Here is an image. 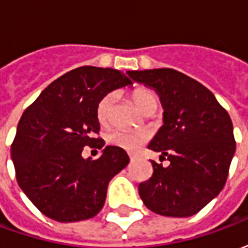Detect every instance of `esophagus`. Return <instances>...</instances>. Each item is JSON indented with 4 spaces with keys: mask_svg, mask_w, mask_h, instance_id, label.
I'll list each match as a JSON object with an SVG mask.
<instances>
[{
    "mask_svg": "<svg viewBox=\"0 0 248 248\" xmlns=\"http://www.w3.org/2000/svg\"><path fill=\"white\" fill-rule=\"evenodd\" d=\"M129 156H130V159H131V161H133V159H135L134 154H129Z\"/></svg>",
    "mask_w": 248,
    "mask_h": 248,
    "instance_id": "34e87169",
    "label": "esophagus"
}]
</instances>
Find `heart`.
Wrapping results in <instances>:
<instances>
[{"mask_svg":"<svg viewBox=\"0 0 248 248\" xmlns=\"http://www.w3.org/2000/svg\"><path fill=\"white\" fill-rule=\"evenodd\" d=\"M133 99L140 110L145 113L153 106L158 105V97L150 90H135L133 93ZM114 94L108 93L105 97L101 98L95 108L98 122L101 124H106L111 117L113 110ZM150 135L146 131H127V130L114 129L110 130L106 134V142L108 145L115 146L126 151H138L149 140Z\"/></svg>","mask_w":248,"mask_h":248,"instance_id":"heart-1","label":"heart"}]
</instances>
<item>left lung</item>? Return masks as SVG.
Wrapping results in <instances>:
<instances>
[{
    "instance_id": "obj_1",
    "label": "left lung",
    "mask_w": 248,
    "mask_h": 248,
    "mask_svg": "<svg viewBox=\"0 0 248 248\" xmlns=\"http://www.w3.org/2000/svg\"><path fill=\"white\" fill-rule=\"evenodd\" d=\"M161 97L163 126L149 149L167 156L163 167L151 161L153 177L140 185L151 211L191 217L222 191L235 153L232 122L207 87L174 69L127 71ZM166 159V158H165Z\"/></svg>"
}]
</instances>
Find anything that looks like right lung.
I'll return each instance as SVG.
<instances>
[{"instance_id":"right-lung-1","label":"right lung","mask_w":248,"mask_h":248,"mask_svg":"<svg viewBox=\"0 0 248 248\" xmlns=\"http://www.w3.org/2000/svg\"><path fill=\"white\" fill-rule=\"evenodd\" d=\"M133 82L124 71L82 66L51 82L22 114L12 143L16 178L31 203L57 222H78L102 210L108 182L127 166L124 149H102L95 108L101 98Z\"/></svg>"}]
</instances>
